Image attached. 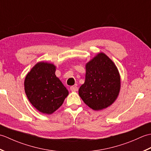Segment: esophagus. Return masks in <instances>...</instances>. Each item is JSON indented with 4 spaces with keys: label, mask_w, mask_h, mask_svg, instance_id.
Here are the masks:
<instances>
[{
    "label": "esophagus",
    "mask_w": 151,
    "mask_h": 151,
    "mask_svg": "<svg viewBox=\"0 0 151 151\" xmlns=\"http://www.w3.org/2000/svg\"><path fill=\"white\" fill-rule=\"evenodd\" d=\"M70 91H77L78 90V88L77 86H71V87H70Z\"/></svg>",
    "instance_id": "1"
}]
</instances>
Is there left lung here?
Instances as JSON below:
<instances>
[{"instance_id": "obj_1", "label": "left lung", "mask_w": 151, "mask_h": 151, "mask_svg": "<svg viewBox=\"0 0 151 151\" xmlns=\"http://www.w3.org/2000/svg\"><path fill=\"white\" fill-rule=\"evenodd\" d=\"M121 89V77L116 65L103 52H99L86 64L85 82L78 94L84 103L94 110L110 106Z\"/></svg>"}]
</instances>
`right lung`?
Returning <instances> with one entry per match:
<instances>
[{"label": "right lung", "instance_id": "right-lung-1", "mask_svg": "<svg viewBox=\"0 0 151 151\" xmlns=\"http://www.w3.org/2000/svg\"><path fill=\"white\" fill-rule=\"evenodd\" d=\"M52 63H37L24 79V91L33 106L43 114H52L62 105L69 91L55 75Z\"/></svg>", "mask_w": 151, "mask_h": 151}]
</instances>
